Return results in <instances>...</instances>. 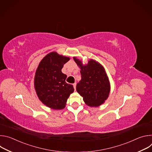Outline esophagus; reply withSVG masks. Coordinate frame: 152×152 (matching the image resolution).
Returning a JSON list of instances; mask_svg holds the SVG:
<instances>
[{
	"instance_id": "34e87169",
	"label": "esophagus",
	"mask_w": 152,
	"mask_h": 152,
	"mask_svg": "<svg viewBox=\"0 0 152 152\" xmlns=\"http://www.w3.org/2000/svg\"><path fill=\"white\" fill-rule=\"evenodd\" d=\"M73 87H74L75 90H76V83H73Z\"/></svg>"
}]
</instances>
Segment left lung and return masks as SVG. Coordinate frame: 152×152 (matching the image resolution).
<instances>
[{
    "mask_svg": "<svg viewBox=\"0 0 152 152\" xmlns=\"http://www.w3.org/2000/svg\"><path fill=\"white\" fill-rule=\"evenodd\" d=\"M73 59L80 69L81 80L76 85L77 92L83 97L85 103L97 107L104 103L111 91L110 82L102 64L90 59L86 64L76 57Z\"/></svg>",
    "mask_w": 152,
    "mask_h": 152,
    "instance_id": "obj_1",
    "label": "left lung"
}]
</instances>
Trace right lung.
Returning a JSON list of instances; mask_svg holds the SVG:
<instances>
[{
    "label": "right lung",
    "instance_id": "right-lung-1",
    "mask_svg": "<svg viewBox=\"0 0 152 152\" xmlns=\"http://www.w3.org/2000/svg\"><path fill=\"white\" fill-rule=\"evenodd\" d=\"M69 60V57L52 52L42 59L36 70L34 88L37 95L51 109H64L74 91L73 85L66 82L67 75L61 72L64 65Z\"/></svg>",
    "mask_w": 152,
    "mask_h": 152
}]
</instances>
